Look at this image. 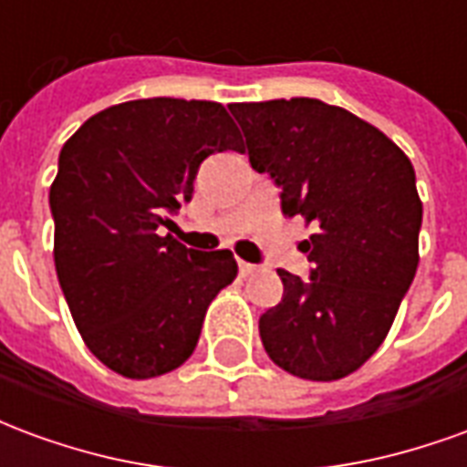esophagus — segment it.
<instances>
[{
	"mask_svg": "<svg viewBox=\"0 0 467 467\" xmlns=\"http://www.w3.org/2000/svg\"><path fill=\"white\" fill-rule=\"evenodd\" d=\"M257 270H260V267H257V265H253V263H244V260H240V275H244V277H247V275L257 273Z\"/></svg>",
	"mask_w": 467,
	"mask_h": 467,
	"instance_id": "34e87169",
	"label": "esophagus"
}]
</instances>
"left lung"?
<instances>
[{
	"label": "left lung",
	"instance_id": "8db88e82",
	"mask_svg": "<svg viewBox=\"0 0 467 467\" xmlns=\"http://www.w3.org/2000/svg\"><path fill=\"white\" fill-rule=\"evenodd\" d=\"M250 164L283 187V213L315 224L310 280L277 270L283 303L260 317L270 360L305 380H340L390 333L418 270L422 202L408 154L343 107L310 97L240 102Z\"/></svg>",
	"mask_w": 467,
	"mask_h": 467
}]
</instances>
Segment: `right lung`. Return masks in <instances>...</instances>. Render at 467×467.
<instances>
[{"instance_id":"add662e5","label":"right lung","mask_w":467,"mask_h":467,"mask_svg":"<svg viewBox=\"0 0 467 467\" xmlns=\"http://www.w3.org/2000/svg\"><path fill=\"white\" fill-rule=\"evenodd\" d=\"M243 150L220 102L152 97L89 117L49 187L55 267L85 345L132 380L180 368L207 307L237 277L230 250L197 253L160 234L192 197L204 157Z\"/></svg>"}]
</instances>
